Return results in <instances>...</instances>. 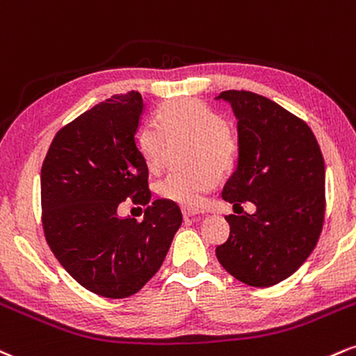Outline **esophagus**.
<instances>
[{"label":"esophagus","mask_w":356,"mask_h":356,"mask_svg":"<svg viewBox=\"0 0 356 356\" xmlns=\"http://www.w3.org/2000/svg\"><path fill=\"white\" fill-rule=\"evenodd\" d=\"M181 213H183V218H200V216H202V213L191 210V208H183Z\"/></svg>","instance_id":"34e87169"}]
</instances>
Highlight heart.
Wrapping results in <instances>:
<instances>
[{
    "mask_svg": "<svg viewBox=\"0 0 356 356\" xmlns=\"http://www.w3.org/2000/svg\"><path fill=\"white\" fill-rule=\"evenodd\" d=\"M178 135L195 140V165H211L220 173H229L236 166L240 143L235 133L225 128L223 116L198 99H178L163 104L154 123L141 129L140 149L149 170L161 168L166 138ZM216 183L218 175L208 166L193 171H171L160 183V195L183 207H196Z\"/></svg>",
    "mask_w": 356,
    "mask_h": 356,
    "instance_id": "obj_1",
    "label": "heart"
}]
</instances>
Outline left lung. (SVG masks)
I'll list each match as a JSON object with an SVG mask.
<instances>
[{
    "mask_svg": "<svg viewBox=\"0 0 356 356\" xmlns=\"http://www.w3.org/2000/svg\"><path fill=\"white\" fill-rule=\"evenodd\" d=\"M238 120L240 154L223 200L253 215H229V236L216 258L232 277L273 286L310 257L325 220V161L315 135L298 116L252 91H221Z\"/></svg>",
    "mask_w": 356,
    "mask_h": 356,
    "instance_id": "8db88e82",
    "label": "left lung"
}]
</instances>
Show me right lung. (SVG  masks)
Instances as JSON below:
<instances>
[{"label":"right lung","instance_id":"add662e5","mask_svg":"<svg viewBox=\"0 0 356 356\" xmlns=\"http://www.w3.org/2000/svg\"><path fill=\"white\" fill-rule=\"evenodd\" d=\"M138 91L115 95L65 124L41 166V223L49 248L81 286L104 298L138 293L160 270L181 211L152 200L135 135ZM127 197L148 204L143 222L120 219Z\"/></svg>","mask_w":356,"mask_h":356}]
</instances>
